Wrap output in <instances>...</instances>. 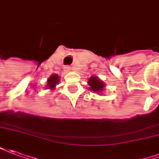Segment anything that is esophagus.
Masks as SVG:
<instances>
[{"instance_id":"esophagus-1","label":"esophagus","mask_w":159,"mask_h":159,"mask_svg":"<svg viewBox=\"0 0 159 159\" xmlns=\"http://www.w3.org/2000/svg\"><path fill=\"white\" fill-rule=\"evenodd\" d=\"M68 68H69V67H68V66H67V67H65V68H64V70H65V71H68Z\"/></svg>"}]
</instances>
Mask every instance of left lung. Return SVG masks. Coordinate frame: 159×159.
Instances as JSON below:
<instances>
[{
	"instance_id": "obj_1",
	"label": "left lung",
	"mask_w": 159,
	"mask_h": 159,
	"mask_svg": "<svg viewBox=\"0 0 159 159\" xmlns=\"http://www.w3.org/2000/svg\"><path fill=\"white\" fill-rule=\"evenodd\" d=\"M88 84L90 85V89L91 91H93L94 92H101L104 90L105 88V84L102 80H100V79H98L97 77H91L88 80Z\"/></svg>"
}]
</instances>
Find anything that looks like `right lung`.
Returning a JSON list of instances; mask_svg holds the SVG:
<instances>
[{
  "label": "right lung",
  "instance_id": "add662e5",
  "mask_svg": "<svg viewBox=\"0 0 159 159\" xmlns=\"http://www.w3.org/2000/svg\"><path fill=\"white\" fill-rule=\"evenodd\" d=\"M59 76L57 75H51L48 79V80H47V85H46V88L47 89H51V90H52L54 89L56 86V84H58L59 82Z\"/></svg>",
  "mask_w": 159,
  "mask_h": 159
}]
</instances>
